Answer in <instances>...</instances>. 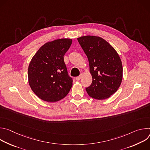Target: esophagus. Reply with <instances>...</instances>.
<instances>
[{"label":"esophagus","mask_w":150,"mask_h":150,"mask_svg":"<svg viewBox=\"0 0 150 150\" xmlns=\"http://www.w3.org/2000/svg\"><path fill=\"white\" fill-rule=\"evenodd\" d=\"M82 74H81L79 76H78L76 77L75 79H76V81H79V80H80V79H81V78H82Z\"/></svg>","instance_id":"1"}]
</instances>
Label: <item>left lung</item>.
<instances>
[{
  "instance_id": "obj_1",
  "label": "left lung",
  "mask_w": 150,
  "mask_h": 150,
  "mask_svg": "<svg viewBox=\"0 0 150 150\" xmlns=\"http://www.w3.org/2000/svg\"><path fill=\"white\" fill-rule=\"evenodd\" d=\"M78 41L87 55L93 81L86 91L97 100L110 97L120 87L123 76L120 58L115 49L103 38L83 36Z\"/></svg>"
}]
</instances>
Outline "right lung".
<instances>
[{"label": "right lung", "mask_w": 150, "mask_h": 150, "mask_svg": "<svg viewBox=\"0 0 150 150\" xmlns=\"http://www.w3.org/2000/svg\"><path fill=\"white\" fill-rule=\"evenodd\" d=\"M72 40L62 38L42 46L32 58L28 70L33 91L41 100L56 102L65 97L72 86L63 56Z\"/></svg>", "instance_id": "obj_1"}]
</instances>
